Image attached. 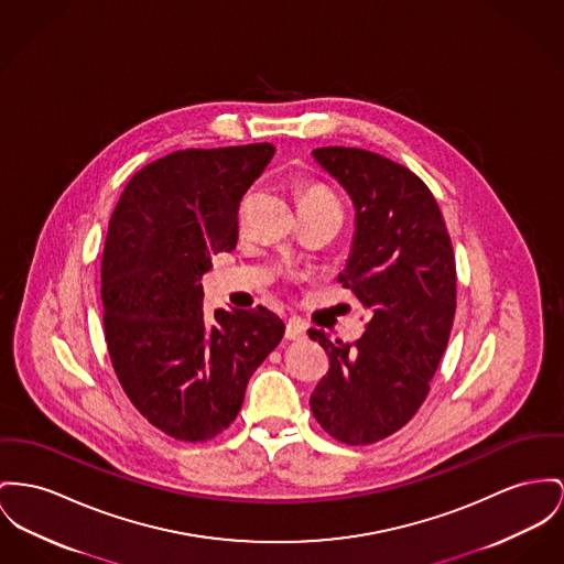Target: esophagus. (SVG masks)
Segmentation results:
<instances>
[{
	"instance_id": "obj_1",
	"label": "esophagus",
	"mask_w": 564,
	"mask_h": 564,
	"mask_svg": "<svg viewBox=\"0 0 564 564\" xmlns=\"http://www.w3.org/2000/svg\"><path fill=\"white\" fill-rule=\"evenodd\" d=\"M303 336H305V325L300 323V321H295V318H291V321L286 323V332H284V338L301 339Z\"/></svg>"
}]
</instances>
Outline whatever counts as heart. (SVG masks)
<instances>
[{
    "instance_id": "b5f03b06",
    "label": "heart",
    "mask_w": 564,
    "mask_h": 564,
    "mask_svg": "<svg viewBox=\"0 0 564 564\" xmlns=\"http://www.w3.org/2000/svg\"><path fill=\"white\" fill-rule=\"evenodd\" d=\"M303 198H334V196L323 188H312L303 194ZM303 198H301V200H303Z\"/></svg>"
}]
</instances>
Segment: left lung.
I'll use <instances>...</instances> for the list:
<instances>
[{"label": "left lung", "mask_w": 564, "mask_h": 564, "mask_svg": "<svg viewBox=\"0 0 564 564\" xmlns=\"http://www.w3.org/2000/svg\"><path fill=\"white\" fill-rule=\"evenodd\" d=\"M312 158L355 209L338 280L368 310V327L355 344L307 332L329 355L310 409L336 441L370 445L409 423L430 391L455 314L453 248L436 198L409 169L355 148Z\"/></svg>", "instance_id": "8db88e82"}]
</instances>
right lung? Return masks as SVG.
I'll use <instances>...</instances> for the list:
<instances>
[{"label":"right lung","mask_w":564,"mask_h":564,"mask_svg":"<svg viewBox=\"0 0 564 564\" xmlns=\"http://www.w3.org/2000/svg\"><path fill=\"white\" fill-rule=\"evenodd\" d=\"M275 148L175 151L141 169L115 207L102 254L105 338L126 395L177 441L232 423L284 323L257 310L203 312L200 278L239 235V203Z\"/></svg>","instance_id":"right-lung-1"}]
</instances>
